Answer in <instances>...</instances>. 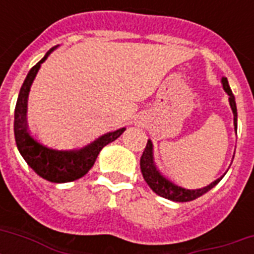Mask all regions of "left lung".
I'll return each instance as SVG.
<instances>
[{"label": "left lung", "instance_id": "8db88e82", "mask_svg": "<svg viewBox=\"0 0 254 254\" xmlns=\"http://www.w3.org/2000/svg\"><path fill=\"white\" fill-rule=\"evenodd\" d=\"M221 83H223V87H224L225 92H227L229 96V104H231V108H232L233 112V124H235V127L237 129V108L236 101H235V96H233L232 91H231V87H229L227 77H223ZM139 166H141L143 179L146 181L149 187H150L157 195H159V196L166 197V199H170V200L174 201L193 200V199H196V197L204 195L205 192H208L209 190L213 189V187L221 181V178H219V179L212 182L209 186L199 190H189L175 185V183H173L170 179H167L166 177H163L162 174L159 173L158 170H157V167H155L154 162H153V143H151V141H147L146 147H145V150H143L142 155H141Z\"/></svg>", "mask_w": 254, "mask_h": 254}]
</instances>
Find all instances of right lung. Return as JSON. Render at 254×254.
I'll use <instances>...</instances> for the list:
<instances>
[{
    "label": "right lung",
    "mask_w": 254,
    "mask_h": 254,
    "mask_svg": "<svg viewBox=\"0 0 254 254\" xmlns=\"http://www.w3.org/2000/svg\"><path fill=\"white\" fill-rule=\"evenodd\" d=\"M54 50L55 47L49 50L45 58L30 69L23 84H22L19 95H18L15 111H14V135H15V142H17V147L21 155L23 157L26 163L39 177L46 181L53 182V183H65V182L76 181L79 178L84 177L93 166L100 150L105 145L119 138L125 130V127L101 135L91 145L83 147L80 150L69 151L50 149V147L42 145L41 142H38L37 139L30 134L27 121H26L30 87L33 84L34 77L37 75L41 64Z\"/></svg>",
    "instance_id": "1"
}]
</instances>
